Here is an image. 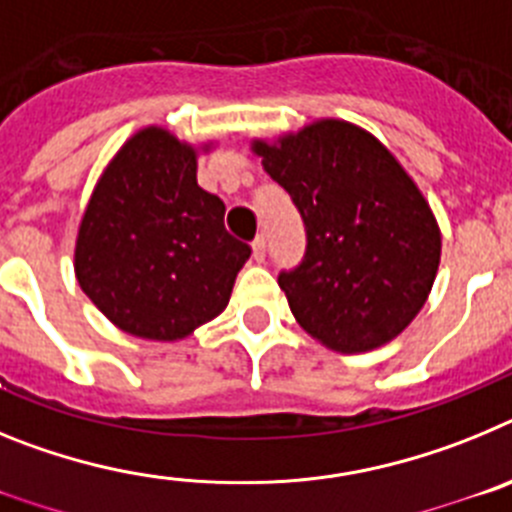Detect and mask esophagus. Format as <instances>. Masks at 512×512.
I'll use <instances>...</instances> for the list:
<instances>
[{"mask_svg":"<svg viewBox=\"0 0 512 512\" xmlns=\"http://www.w3.org/2000/svg\"><path fill=\"white\" fill-rule=\"evenodd\" d=\"M251 246H253V259L264 261L266 259V235H256Z\"/></svg>","mask_w":512,"mask_h":512,"instance_id":"34e87169","label":"esophagus"}]
</instances>
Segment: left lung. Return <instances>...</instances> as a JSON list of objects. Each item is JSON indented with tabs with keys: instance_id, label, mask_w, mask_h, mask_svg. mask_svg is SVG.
<instances>
[{
	"instance_id": "obj_1",
	"label": "left lung",
	"mask_w": 512,
	"mask_h": 512,
	"mask_svg": "<svg viewBox=\"0 0 512 512\" xmlns=\"http://www.w3.org/2000/svg\"><path fill=\"white\" fill-rule=\"evenodd\" d=\"M253 151L305 225V256L279 271L297 323L343 354L392 341L423 307L441 259L436 217L413 179L374 135L341 120Z\"/></svg>"
}]
</instances>
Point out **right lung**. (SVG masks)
Here are the masks:
<instances>
[{
    "instance_id": "obj_1",
    "label": "right lung",
    "mask_w": 512,
    "mask_h": 512,
    "mask_svg": "<svg viewBox=\"0 0 512 512\" xmlns=\"http://www.w3.org/2000/svg\"><path fill=\"white\" fill-rule=\"evenodd\" d=\"M223 217V200L197 184L192 148L169 130H140L89 200L76 279L125 333L179 341L225 310L251 256Z\"/></svg>"
}]
</instances>
